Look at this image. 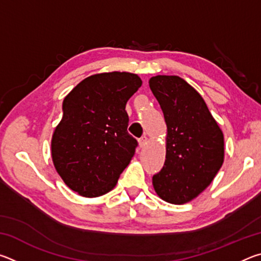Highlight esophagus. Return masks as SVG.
<instances>
[{
  "label": "esophagus",
  "mask_w": 261,
  "mask_h": 261,
  "mask_svg": "<svg viewBox=\"0 0 261 261\" xmlns=\"http://www.w3.org/2000/svg\"><path fill=\"white\" fill-rule=\"evenodd\" d=\"M146 144H147V137H146V136H143V137H141V138L139 139V146H140V147H144Z\"/></svg>",
  "instance_id": "34e87169"
}]
</instances>
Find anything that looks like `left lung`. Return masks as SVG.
<instances>
[{"label":"left lung","mask_w":261,"mask_h":261,"mask_svg":"<svg viewBox=\"0 0 261 261\" xmlns=\"http://www.w3.org/2000/svg\"><path fill=\"white\" fill-rule=\"evenodd\" d=\"M167 124L166 161L153 176L158 196L185 204L208 187L224 159L223 134L201 95L178 76L149 79Z\"/></svg>","instance_id":"left-lung-1"}]
</instances>
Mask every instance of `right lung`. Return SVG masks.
<instances>
[{"mask_svg":"<svg viewBox=\"0 0 261 261\" xmlns=\"http://www.w3.org/2000/svg\"><path fill=\"white\" fill-rule=\"evenodd\" d=\"M141 79L130 72L96 73L63 100V116L51 138V158L63 182L83 197L109 192L135 155L125 105Z\"/></svg>","mask_w":261,"mask_h":261,"instance_id":"1","label":"right lung"}]
</instances>
